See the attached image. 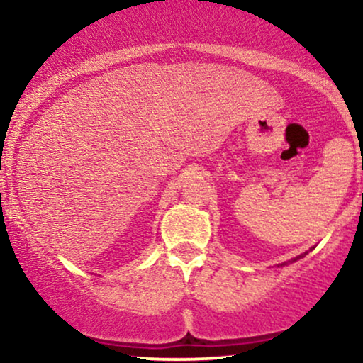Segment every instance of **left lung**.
<instances>
[{"instance_id": "8db88e82", "label": "left lung", "mask_w": 363, "mask_h": 363, "mask_svg": "<svg viewBox=\"0 0 363 363\" xmlns=\"http://www.w3.org/2000/svg\"><path fill=\"white\" fill-rule=\"evenodd\" d=\"M298 257H302V256H298ZM298 257H295V259H294V261H297V259H298Z\"/></svg>"}]
</instances>
